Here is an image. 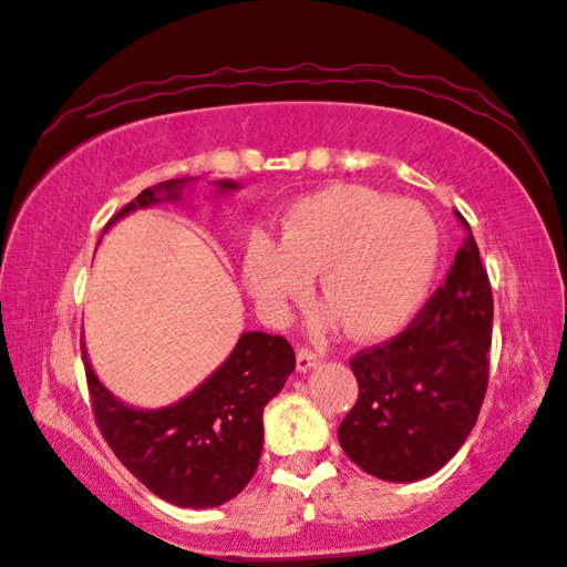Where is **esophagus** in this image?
<instances>
[{
    "label": "esophagus",
    "instance_id": "34e87169",
    "mask_svg": "<svg viewBox=\"0 0 567 567\" xmlns=\"http://www.w3.org/2000/svg\"><path fill=\"white\" fill-rule=\"evenodd\" d=\"M323 360V355H319V353H315V351H309V348H302V351L297 353V370L299 372H307V370H311V368H317L319 363Z\"/></svg>",
    "mask_w": 567,
    "mask_h": 567
}]
</instances>
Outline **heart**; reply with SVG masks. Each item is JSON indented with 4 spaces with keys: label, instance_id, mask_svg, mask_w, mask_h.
I'll return each instance as SVG.
<instances>
[{
    "label": "heart",
    "instance_id": "heart-1",
    "mask_svg": "<svg viewBox=\"0 0 567 567\" xmlns=\"http://www.w3.org/2000/svg\"><path fill=\"white\" fill-rule=\"evenodd\" d=\"M439 250V224L419 202L336 185L295 204L282 240L250 238L244 282L262 315L280 319L321 270V292L336 307L327 319L341 315L358 339H380L421 305Z\"/></svg>",
    "mask_w": 567,
    "mask_h": 567
}]
</instances>
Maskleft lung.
I'll return each mask as SVG.
<instances>
[{
	"mask_svg": "<svg viewBox=\"0 0 567 567\" xmlns=\"http://www.w3.org/2000/svg\"><path fill=\"white\" fill-rule=\"evenodd\" d=\"M445 282L416 319L351 360L358 402L339 426L351 461L388 483L441 470L473 431L489 375L492 287L467 221Z\"/></svg>",
	"mask_w": 567,
	"mask_h": 567,
	"instance_id": "obj_1",
	"label": "left lung"
}]
</instances>
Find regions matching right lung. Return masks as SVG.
I'll use <instances>...</instances> for the list:
<instances>
[{
    "label": "right lung",
    "mask_w": 567,
    "mask_h": 567,
    "mask_svg": "<svg viewBox=\"0 0 567 567\" xmlns=\"http://www.w3.org/2000/svg\"><path fill=\"white\" fill-rule=\"evenodd\" d=\"M187 183L167 179L143 189L106 228L151 204L183 199ZM214 185L219 195L238 189L231 179ZM82 360L104 441L153 495L185 509L219 507L250 483L262 451V409L295 370V351L282 336L246 331L195 392L161 409H136L104 388L84 346Z\"/></svg>",
    "instance_id": "1"
}]
</instances>
